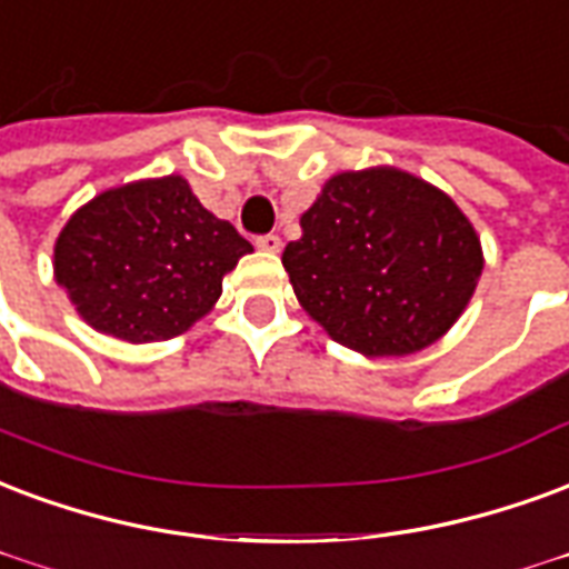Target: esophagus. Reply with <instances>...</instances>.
Wrapping results in <instances>:
<instances>
[{"label":"esophagus","mask_w":569,"mask_h":569,"mask_svg":"<svg viewBox=\"0 0 569 569\" xmlns=\"http://www.w3.org/2000/svg\"><path fill=\"white\" fill-rule=\"evenodd\" d=\"M256 247L262 252H280L283 241H280V234H259V238H256Z\"/></svg>","instance_id":"esophagus-1"}]
</instances>
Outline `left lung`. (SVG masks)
Listing matches in <instances>:
<instances>
[{"label":"left lung","mask_w":569,"mask_h":569,"mask_svg":"<svg viewBox=\"0 0 569 569\" xmlns=\"http://www.w3.org/2000/svg\"><path fill=\"white\" fill-rule=\"evenodd\" d=\"M298 301L361 356H410L456 326L482 273L477 229L401 168L343 171L301 213L283 250Z\"/></svg>","instance_id":"left-lung-1"}]
</instances>
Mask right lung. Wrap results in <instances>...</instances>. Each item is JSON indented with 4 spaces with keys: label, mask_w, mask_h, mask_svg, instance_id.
<instances>
[{
    "label": "right lung",
    "mask_w": 569,
    "mask_h": 569,
    "mask_svg": "<svg viewBox=\"0 0 569 569\" xmlns=\"http://www.w3.org/2000/svg\"><path fill=\"white\" fill-rule=\"evenodd\" d=\"M252 243L217 220L180 174L99 192L71 213L53 277L87 326L129 343L183 335L213 310Z\"/></svg>",
    "instance_id": "add662e5"
}]
</instances>
